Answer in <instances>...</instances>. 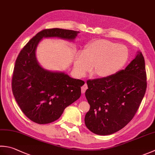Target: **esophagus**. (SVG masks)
I'll use <instances>...</instances> for the list:
<instances>
[{
	"label": "esophagus",
	"mask_w": 155,
	"mask_h": 155,
	"mask_svg": "<svg viewBox=\"0 0 155 155\" xmlns=\"http://www.w3.org/2000/svg\"><path fill=\"white\" fill-rule=\"evenodd\" d=\"M88 89V87H87V83H84L83 86H82V87H81V92H82V93H85V91H86V90Z\"/></svg>",
	"instance_id": "obj_1"
}]
</instances>
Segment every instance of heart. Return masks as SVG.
Here are the masks:
<instances>
[{
    "label": "heart",
    "mask_w": 155,
    "mask_h": 155,
    "mask_svg": "<svg viewBox=\"0 0 155 155\" xmlns=\"http://www.w3.org/2000/svg\"><path fill=\"white\" fill-rule=\"evenodd\" d=\"M129 51L123 44L107 39H97L86 45L74 61V71L83 77L93 68L99 77H109L116 74L126 64Z\"/></svg>",
    "instance_id": "obj_1"
}]
</instances>
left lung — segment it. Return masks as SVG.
I'll return each instance as SVG.
<instances>
[{"label": "left lung", "instance_id": "obj_1", "mask_svg": "<svg viewBox=\"0 0 155 155\" xmlns=\"http://www.w3.org/2000/svg\"><path fill=\"white\" fill-rule=\"evenodd\" d=\"M86 98L90 110L84 117L94 134L110 135L125 127L134 117L146 92L147 73L142 52L124 70L109 77L87 81Z\"/></svg>", "mask_w": 155, "mask_h": 155}]
</instances>
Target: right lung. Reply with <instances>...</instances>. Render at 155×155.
<instances>
[{
	"mask_svg": "<svg viewBox=\"0 0 155 155\" xmlns=\"http://www.w3.org/2000/svg\"><path fill=\"white\" fill-rule=\"evenodd\" d=\"M79 31L59 28L47 29L30 39L15 62L12 91L21 111L39 124L53 122L64 109L80 97L82 80L70 77L62 72L43 68L36 58L35 51L43 38H59L72 41Z\"/></svg>",
	"mask_w": 155,
	"mask_h": 155,
	"instance_id": "add662e5",
	"label": "right lung"
}]
</instances>
